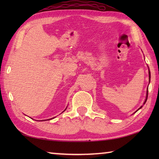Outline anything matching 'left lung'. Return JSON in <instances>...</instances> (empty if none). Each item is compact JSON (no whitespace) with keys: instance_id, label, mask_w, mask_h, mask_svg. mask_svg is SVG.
Returning <instances> with one entry per match:
<instances>
[{"instance_id":"8db88e82","label":"left lung","mask_w":159,"mask_h":159,"mask_svg":"<svg viewBox=\"0 0 159 159\" xmlns=\"http://www.w3.org/2000/svg\"><path fill=\"white\" fill-rule=\"evenodd\" d=\"M149 80H150V70H149ZM150 83V82H149ZM148 89H147V94H146V100H145V102H144V104L145 103H146V100H147V99H148ZM141 107H141L140 108H139V109H141ZM139 109H138V110H139ZM137 110V111H138Z\"/></svg>"}]
</instances>
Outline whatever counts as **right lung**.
<instances>
[{
  "mask_svg": "<svg viewBox=\"0 0 159 159\" xmlns=\"http://www.w3.org/2000/svg\"><path fill=\"white\" fill-rule=\"evenodd\" d=\"M51 119H52V118H51Z\"/></svg>",
  "mask_w": 159,
  "mask_h": 159,
  "instance_id": "1",
  "label": "right lung"
}]
</instances>
